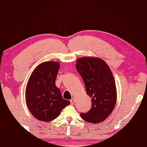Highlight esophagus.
Returning a JSON list of instances; mask_svg holds the SVG:
<instances>
[{"label":"esophagus","mask_w":147,"mask_h":147,"mask_svg":"<svg viewBox=\"0 0 147 147\" xmlns=\"http://www.w3.org/2000/svg\"><path fill=\"white\" fill-rule=\"evenodd\" d=\"M70 102H71V105H74V102H75V99H74V98H72L71 100H70Z\"/></svg>","instance_id":"34e87169"}]
</instances>
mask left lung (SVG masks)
<instances>
[{
    "mask_svg": "<svg viewBox=\"0 0 147 147\" xmlns=\"http://www.w3.org/2000/svg\"><path fill=\"white\" fill-rule=\"evenodd\" d=\"M76 68L92 103L90 110L81 113V117L93 124L104 121L112 112L117 101L115 82L110 69L102 59L94 57L78 59Z\"/></svg>",
    "mask_w": 147,
    "mask_h": 147,
    "instance_id": "1",
    "label": "left lung"
}]
</instances>
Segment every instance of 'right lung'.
<instances>
[{"instance_id": "obj_1", "label": "right lung", "mask_w": 147, "mask_h": 147, "mask_svg": "<svg viewBox=\"0 0 147 147\" xmlns=\"http://www.w3.org/2000/svg\"><path fill=\"white\" fill-rule=\"evenodd\" d=\"M59 69L58 62H43L36 67L27 83V106L32 115L39 121L54 120L70 104V102L63 98L60 90L56 86Z\"/></svg>"}]
</instances>
